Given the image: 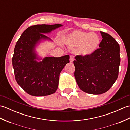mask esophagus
Returning a JSON list of instances; mask_svg holds the SVG:
<instances>
[{
	"label": "esophagus",
	"instance_id": "34e87169",
	"mask_svg": "<svg viewBox=\"0 0 130 130\" xmlns=\"http://www.w3.org/2000/svg\"><path fill=\"white\" fill-rule=\"evenodd\" d=\"M74 60V56H73V55H70V62H73Z\"/></svg>",
	"mask_w": 130,
	"mask_h": 130
}]
</instances>
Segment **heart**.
<instances>
[{
    "mask_svg": "<svg viewBox=\"0 0 130 130\" xmlns=\"http://www.w3.org/2000/svg\"><path fill=\"white\" fill-rule=\"evenodd\" d=\"M67 45L76 47L79 53L83 56H90L99 48L101 38L94 32H84L74 31L68 34L64 38Z\"/></svg>",
    "mask_w": 130,
    "mask_h": 130,
    "instance_id": "heart-1",
    "label": "heart"
}]
</instances>
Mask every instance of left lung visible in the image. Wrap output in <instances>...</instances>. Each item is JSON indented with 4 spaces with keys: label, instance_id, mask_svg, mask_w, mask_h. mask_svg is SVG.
I'll return each mask as SVG.
<instances>
[{
    "label": "left lung",
    "instance_id": "1",
    "mask_svg": "<svg viewBox=\"0 0 130 130\" xmlns=\"http://www.w3.org/2000/svg\"><path fill=\"white\" fill-rule=\"evenodd\" d=\"M102 40L90 56L76 55L74 76L83 92L101 94L107 92L116 80L120 64V45L111 35L101 32Z\"/></svg>",
    "mask_w": 130,
    "mask_h": 130
}]
</instances>
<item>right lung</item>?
<instances>
[{
	"mask_svg": "<svg viewBox=\"0 0 130 130\" xmlns=\"http://www.w3.org/2000/svg\"><path fill=\"white\" fill-rule=\"evenodd\" d=\"M62 26L55 24L31 26L23 32L16 43L12 59L15 80L29 95L46 96L57 89L60 74L69 62V56L42 59L36 53V47L42 40L51 41L44 34Z\"/></svg>",
	"mask_w": 130,
	"mask_h": 130,
	"instance_id": "add662e5",
	"label": "right lung"
}]
</instances>
